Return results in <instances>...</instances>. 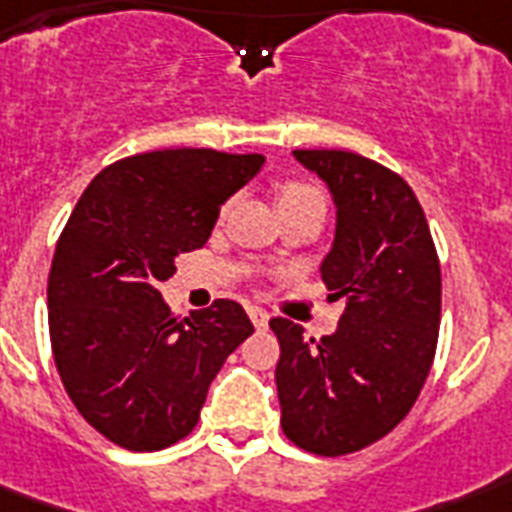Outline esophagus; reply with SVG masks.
<instances>
[{"label":"esophagus","mask_w":512,"mask_h":512,"mask_svg":"<svg viewBox=\"0 0 512 512\" xmlns=\"http://www.w3.org/2000/svg\"><path fill=\"white\" fill-rule=\"evenodd\" d=\"M248 315H251V323L256 328H259V331H264V328H267V323H269V312L267 310H261V307H248Z\"/></svg>","instance_id":"1"}]
</instances>
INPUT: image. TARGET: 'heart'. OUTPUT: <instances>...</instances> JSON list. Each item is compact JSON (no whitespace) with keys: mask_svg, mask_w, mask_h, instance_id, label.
I'll return each mask as SVG.
<instances>
[{"mask_svg":"<svg viewBox=\"0 0 512 512\" xmlns=\"http://www.w3.org/2000/svg\"><path fill=\"white\" fill-rule=\"evenodd\" d=\"M301 197H323V194L310 184H285L280 189V202H288V200H301ZM227 211V208H224Z\"/></svg>","mask_w":512,"mask_h":512,"instance_id":"1","label":"heart"}]
</instances>
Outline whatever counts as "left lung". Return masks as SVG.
<instances>
[{"instance_id":"1","label":"left lung","mask_w":512,"mask_h":512,"mask_svg":"<svg viewBox=\"0 0 512 512\" xmlns=\"http://www.w3.org/2000/svg\"><path fill=\"white\" fill-rule=\"evenodd\" d=\"M336 202L334 248L320 275L344 299L331 336L272 318L285 438L318 457L376 443L406 419L433 366L441 261L414 189L379 162L342 149H296Z\"/></svg>"}]
</instances>
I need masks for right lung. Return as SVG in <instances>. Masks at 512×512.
<instances>
[{
  "mask_svg": "<svg viewBox=\"0 0 512 512\" xmlns=\"http://www.w3.org/2000/svg\"><path fill=\"white\" fill-rule=\"evenodd\" d=\"M261 154L162 149L112 162L74 205L47 277V326L63 387L87 425L128 451L192 433L224 360L253 334L232 299L189 318L157 285L208 243L221 202Z\"/></svg>",
  "mask_w": 512,
  "mask_h": 512,
  "instance_id": "obj_1",
  "label": "right lung"
}]
</instances>
